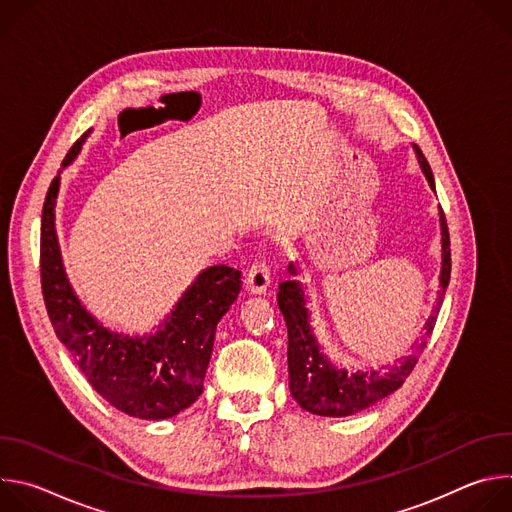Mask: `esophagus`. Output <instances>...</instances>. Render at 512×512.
<instances>
[{
	"label": "esophagus",
	"mask_w": 512,
	"mask_h": 512,
	"mask_svg": "<svg viewBox=\"0 0 512 512\" xmlns=\"http://www.w3.org/2000/svg\"><path fill=\"white\" fill-rule=\"evenodd\" d=\"M269 281H271V273H269L267 263L263 259H255L247 269V277H245L247 289L251 291V294H263Z\"/></svg>",
	"instance_id": "34e87169"
}]
</instances>
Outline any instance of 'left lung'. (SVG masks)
Here are the masks:
<instances>
[{"mask_svg":"<svg viewBox=\"0 0 512 512\" xmlns=\"http://www.w3.org/2000/svg\"><path fill=\"white\" fill-rule=\"evenodd\" d=\"M421 170L435 190L431 168L415 148ZM440 221H442V245H444V261H442V289H440V304L446 294V287L450 283L452 273V251H450V233L446 214L440 208ZM289 271L296 273L294 265H289ZM277 304L287 324V364H289V391L294 399L310 413L324 415V417H344L358 413L375 405L377 401L385 399L393 391H397L403 381L415 369L417 358L421 356L423 348L427 346V338L433 332L437 314L440 310H433L431 318L425 324V336L421 342L415 344L413 352L399 360L389 371H371V373H346L344 369H334L332 364L320 354L314 334L308 324V308L304 300V291L296 281H281L277 291Z\"/></svg>","mask_w":512,"mask_h":512,"instance_id":"left-lung-1","label":"left lung"}]
</instances>
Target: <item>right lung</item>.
Here are the masks:
<instances>
[{
	"instance_id": "1",
	"label": "right lung",
	"mask_w": 512,
	"mask_h": 512,
	"mask_svg": "<svg viewBox=\"0 0 512 512\" xmlns=\"http://www.w3.org/2000/svg\"><path fill=\"white\" fill-rule=\"evenodd\" d=\"M85 135L72 145L62 166L79 154ZM58 182L60 176H54L46 192L40 229L42 296L58 340L93 389L119 411L141 419L180 413L202 393L216 324L239 296L241 271L229 265L202 271L166 328L148 340L111 334L87 314L64 277L54 235Z\"/></svg>"
}]
</instances>
